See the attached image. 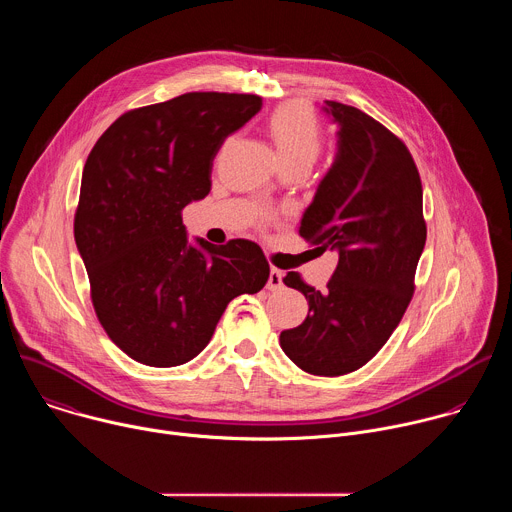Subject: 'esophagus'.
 <instances>
[{"mask_svg":"<svg viewBox=\"0 0 512 512\" xmlns=\"http://www.w3.org/2000/svg\"><path fill=\"white\" fill-rule=\"evenodd\" d=\"M281 287H283V273H281L279 269L271 267V271H269V279H267V289L277 291V289H281Z\"/></svg>","mask_w":512,"mask_h":512,"instance_id":"obj_1","label":"esophagus"}]
</instances>
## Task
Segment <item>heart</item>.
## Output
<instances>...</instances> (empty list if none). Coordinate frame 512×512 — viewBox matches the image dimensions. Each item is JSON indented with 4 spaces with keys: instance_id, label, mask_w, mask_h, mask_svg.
<instances>
[{
    "instance_id": "heart-1",
    "label": "heart",
    "mask_w": 512,
    "mask_h": 512,
    "mask_svg": "<svg viewBox=\"0 0 512 512\" xmlns=\"http://www.w3.org/2000/svg\"><path fill=\"white\" fill-rule=\"evenodd\" d=\"M269 137L281 166L312 168L322 150V131L316 115L302 103L277 107L267 121Z\"/></svg>"
}]
</instances>
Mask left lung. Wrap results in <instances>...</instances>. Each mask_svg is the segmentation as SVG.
Returning a JSON list of instances; mask_svg holds the SVG:
<instances>
[{
	"label": "left lung",
	"instance_id": "8db88e82",
	"mask_svg": "<svg viewBox=\"0 0 512 512\" xmlns=\"http://www.w3.org/2000/svg\"><path fill=\"white\" fill-rule=\"evenodd\" d=\"M338 125L336 156L300 225L318 255L338 265L324 291L283 277L308 300V318L279 334L283 352L318 377L367 364L399 326L425 247L423 190L407 145L356 107L324 101Z\"/></svg>",
	"mask_w": 512,
	"mask_h": 512
}]
</instances>
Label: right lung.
I'll list each match as a JSON object with an SVG mask.
<instances>
[{
  "mask_svg": "<svg viewBox=\"0 0 512 512\" xmlns=\"http://www.w3.org/2000/svg\"><path fill=\"white\" fill-rule=\"evenodd\" d=\"M261 97L186 93L123 113L95 143L81 182L75 241L109 338L148 367H178L210 342L229 302L269 279L247 239L188 243L182 210L210 192L223 141Z\"/></svg>",
  "mask_w": 512,
  "mask_h": 512,
  "instance_id": "add662e5",
  "label": "right lung"
}]
</instances>
